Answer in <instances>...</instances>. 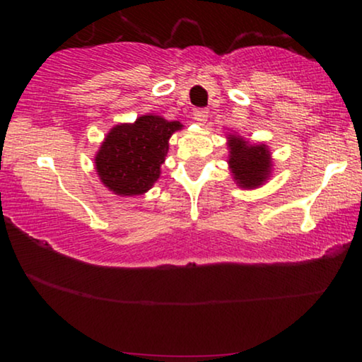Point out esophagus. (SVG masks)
Returning <instances> with one entry per match:
<instances>
[{
    "mask_svg": "<svg viewBox=\"0 0 362 362\" xmlns=\"http://www.w3.org/2000/svg\"><path fill=\"white\" fill-rule=\"evenodd\" d=\"M207 112L206 108H196L194 112H192V117H194V120L199 123V125H204L206 120H207Z\"/></svg>",
    "mask_w": 362,
    "mask_h": 362,
    "instance_id": "obj_1",
    "label": "esophagus"
}]
</instances>
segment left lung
Masks as SVG:
<instances>
[{
	"mask_svg": "<svg viewBox=\"0 0 362 362\" xmlns=\"http://www.w3.org/2000/svg\"><path fill=\"white\" fill-rule=\"evenodd\" d=\"M227 138L229 168L237 186L244 189H255L264 185L272 173L269 146L264 143L252 145L239 135H229Z\"/></svg>",
	"mask_w": 362,
	"mask_h": 362,
	"instance_id": "obj_1",
	"label": "left lung"
}]
</instances>
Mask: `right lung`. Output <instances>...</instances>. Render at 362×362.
Masks as SVG:
<instances>
[{
	"label": "right lung",
	"mask_w": 362,
	"mask_h": 362,
	"mask_svg": "<svg viewBox=\"0 0 362 362\" xmlns=\"http://www.w3.org/2000/svg\"><path fill=\"white\" fill-rule=\"evenodd\" d=\"M181 128L180 122L160 115H143L113 127L95 155L100 181L117 196L145 194L161 175L168 141Z\"/></svg>",
	"instance_id": "obj_1"
}]
</instances>
